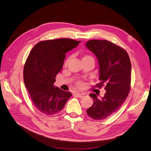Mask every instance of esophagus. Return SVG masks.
<instances>
[{
    "instance_id": "esophagus-1",
    "label": "esophagus",
    "mask_w": 151,
    "mask_h": 151,
    "mask_svg": "<svg viewBox=\"0 0 151 151\" xmlns=\"http://www.w3.org/2000/svg\"><path fill=\"white\" fill-rule=\"evenodd\" d=\"M75 95L76 96H77L78 97H79V98H82V97L84 96V94L83 93H80V92H76V93H75Z\"/></svg>"
}]
</instances>
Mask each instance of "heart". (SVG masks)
I'll list each match as a JSON object with an SVG mask.
<instances>
[{"label":"heart","instance_id":"obj_1","mask_svg":"<svg viewBox=\"0 0 151 151\" xmlns=\"http://www.w3.org/2000/svg\"><path fill=\"white\" fill-rule=\"evenodd\" d=\"M67 61H66L65 63H67ZM78 85H81V83L80 81H79L78 83Z\"/></svg>","mask_w":151,"mask_h":151}]
</instances>
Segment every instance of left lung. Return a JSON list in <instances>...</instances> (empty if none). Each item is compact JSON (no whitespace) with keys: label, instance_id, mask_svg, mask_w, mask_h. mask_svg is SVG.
Segmentation results:
<instances>
[{"label":"left lung","instance_id":"1","mask_svg":"<svg viewBox=\"0 0 151 151\" xmlns=\"http://www.w3.org/2000/svg\"><path fill=\"white\" fill-rule=\"evenodd\" d=\"M86 46L98 59L100 83L96 86L105 85L106 90L101 99L95 93L89 95L93 104L86 113L95 120H104L116 112L127 99L130 89L131 63L127 51L109 41L90 40Z\"/></svg>","mask_w":151,"mask_h":151}]
</instances>
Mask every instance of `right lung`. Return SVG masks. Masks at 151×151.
Masks as SVG:
<instances>
[{"label": "right lung", "instance_id": "1", "mask_svg": "<svg viewBox=\"0 0 151 151\" xmlns=\"http://www.w3.org/2000/svg\"><path fill=\"white\" fill-rule=\"evenodd\" d=\"M80 41L68 38L39 42L29 55L24 67V81L35 107L47 115L64 107L71 96L53 85L64 63L66 53Z\"/></svg>", "mask_w": 151, "mask_h": 151}]
</instances>
